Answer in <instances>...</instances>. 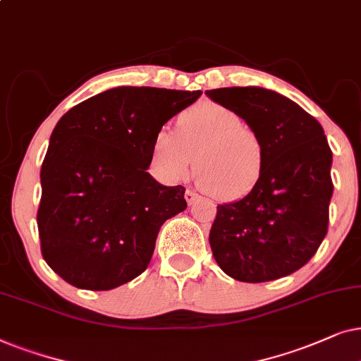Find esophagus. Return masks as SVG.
<instances>
[{"mask_svg": "<svg viewBox=\"0 0 361 361\" xmlns=\"http://www.w3.org/2000/svg\"><path fill=\"white\" fill-rule=\"evenodd\" d=\"M196 198H198V195H196V193H193V191H186V193H185V200H186V203H188V204H193L195 203V201H196Z\"/></svg>", "mask_w": 361, "mask_h": 361, "instance_id": "esophagus-1", "label": "esophagus"}]
</instances>
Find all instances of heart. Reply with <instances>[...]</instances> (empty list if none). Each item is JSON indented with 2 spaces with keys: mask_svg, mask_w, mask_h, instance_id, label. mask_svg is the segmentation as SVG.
I'll list each match as a JSON object with an SVG mask.
<instances>
[{
  "mask_svg": "<svg viewBox=\"0 0 361 361\" xmlns=\"http://www.w3.org/2000/svg\"><path fill=\"white\" fill-rule=\"evenodd\" d=\"M218 200L244 198L264 165V143L251 125L224 105L201 102L178 117V133L161 128L153 140V161L170 183L193 170Z\"/></svg>",
  "mask_w": 361,
  "mask_h": 361,
  "instance_id": "b5f03b06",
  "label": "heart"
}]
</instances>
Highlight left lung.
<instances>
[{"instance_id": "left-lung-1", "label": "left lung", "mask_w": 361, "mask_h": 361, "mask_svg": "<svg viewBox=\"0 0 361 361\" xmlns=\"http://www.w3.org/2000/svg\"><path fill=\"white\" fill-rule=\"evenodd\" d=\"M264 143L251 193L218 206L209 244L218 266L241 282H267L305 266L324 241L334 193L331 150L322 125L299 104L264 87L206 90Z\"/></svg>"}]
</instances>
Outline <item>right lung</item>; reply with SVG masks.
I'll use <instances>...</instances> for the list:
<instances>
[{
  "label": "right lung",
  "mask_w": 361,
  "mask_h": 361,
  "mask_svg": "<svg viewBox=\"0 0 361 361\" xmlns=\"http://www.w3.org/2000/svg\"><path fill=\"white\" fill-rule=\"evenodd\" d=\"M201 90L114 87L77 104L52 130L41 166V252L57 276L110 290L145 271L161 224L186 209L183 186L148 173L153 140Z\"/></svg>",
  "instance_id": "obj_1"
}]
</instances>
